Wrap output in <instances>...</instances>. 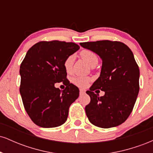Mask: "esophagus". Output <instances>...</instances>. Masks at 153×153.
<instances>
[{
	"instance_id": "34e87169",
	"label": "esophagus",
	"mask_w": 153,
	"mask_h": 153,
	"mask_svg": "<svg viewBox=\"0 0 153 153\" xmlns=\"http://www.w3.org/2000/svg\"><path fill=\"white\" fill-rule=\"evenodd\" d=\"M85 94V91L84 90V89H80V95H82V94Z\"/></svg>"
}]
</instances>
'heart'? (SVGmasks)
I'll use <instances>...</instances> for the list:
<instances>
[{
    "mask_svg": "<svg viewBox=\"0 0 153 153\" xmlns=\"http://www.w3.org/2000/svg\"><path fill=\"white\" fill-rule=\"evenodd\" d=\"M80 56L81 58L86 62V64L91 68H94L99 62V58L98 56L95 52L89 50H83L80 52ZM73 56L70 55L66 57L63 62L65 70L67 73H71L73 69ZM89 78L85 77H76L73 79V81L75 83L80 87L86 86L89 82Z\"/></svg>",
    "mask_w": 153,
    "mask_h": 153,
    "instance_id": "1",
    "label": "heart"
}]
</instances>
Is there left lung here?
<instances>
[{
    "label": "left lung",
    "mask_w": 153,
    "mask_h": 153,
    "mask_svg": "<svg viewBox=\"0 0 153 153\" xmlns=\"http://www.w3.org/2000/svg\"><path fill=\"white\" fill-rule=\"evenodd\" d=\"M102 59L101 74L86 94L91 101L85 113L91 124L101 128L120 125L130 115L140 91V70L134 54L125 44L101 40L80 43ZM99 89L105 94L93 92Z\"/></svg>",
    "instance_id": "left-lung-1"
}]
</instances>
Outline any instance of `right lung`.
I'll return each mask as SVG.
<instances>
[{
	"mask_svg": "<svg viewBox=\"0 0 153 153\" xmlns=\"http://www.w3.org/2000/svg\"><path fill=\"white\" fill-rule=\"evenodd\" d=\"M79 49L73 42L42 41L33 45L23 59L19 91L26 113L39 127H56L66 122L79 89L67 79L63 62ZM60 82L66 85L62 91L54 87Z\"/></svg>",
	"mask_w": 153,
	"mask_h": 153,
	"instance_id": "1",
	"label": "right lung"
}]
</instances>
